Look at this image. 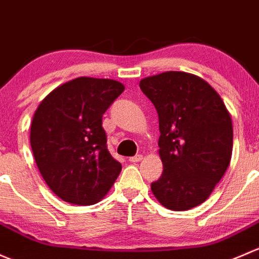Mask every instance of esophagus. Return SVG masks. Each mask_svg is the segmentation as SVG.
<instances>
[{"label":"esophagus","instance_id":"1","mask_svg":"<svg viewBox=\"0 0 259 259\" xmlns=\"http://www.w3.org/2000/svg\"><path fill=\"white\" fill-rule=\"evenodd\" d=\"M142 158H143L142 154H136V156L130 157L128 161H130V162H132V163H136V162H140L141 159H142Z\"/></svg>","mask_w":259,"mask_h":259}]
</instances>
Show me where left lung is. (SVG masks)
Segmentation results:
<instances>
[{
    "mask_svg": "<svg viewBox=\"0 0 259 259\" xmlns=\"http://www.w3.org/2000/svg\"><path fill=\"white\" fill-rule=\"evenodd\" d=\"M140 87L156 107L161 132L163 172L152 182V192L166 208H193L208 198L229 166V112L206 81L186 72L147 77Z\"/></svg>",
    "mask_w": 259,
    "mask_h": 259,
    "instance_id": "1",
    "label": "left lung"
}]
</instances>
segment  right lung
Wrapping results in <instances>:
<instances>
[{"label":"right lung","instance_id":"obj_1","mask_svg":"<svg viewBox=\"0 0 259 259\" xmlns=\"http://www.w3.org/2000/svg\"><path fill=\"white\" fill-rule=\"evenodd\" d=\"M124 86L114 79L78 77L39 103L31 124L34 161L61 199L91 206L106 196L122 166L111 156L102 116Z\"/></svg>","mask_w":259,"mask_h":259}]
</instances>
